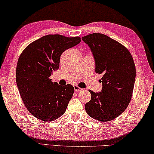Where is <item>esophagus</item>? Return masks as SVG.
Wrapping results in <instances>:
<instances>
[{"instance_id": "1", "label": "esophagus", "mask_w": 154, "mask_h": 154, "mask_svg": "<svg viewBox=\"0 0 154 154\" xmlns=\"http://www.w3.org/2000/svg\"><path fill=\"white\" fill-rule=\"evenodd\" d=\"M74 90H75V91H82V88H80V87H79V86H77V85H74Z\"/></svg>"}]
</instances>
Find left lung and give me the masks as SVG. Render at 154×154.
I'll return each instance as SVG.
<instances>
[{"mask_svg": "<svg viewBox=\"0 0 154 154\" xmlns=\"http://www.w3.org/2000/svg\"><path fill=\"white\" fill-rule=\"evenodd\" d=\"M90 47L96 62V73L103 74V89L89 90L91 100L85 104L89 116L100 122L117 118L131 101L136 79V67L129 51L105 34L94 33L82 38Z\"/></svg>", "mask_w": 154, "mask_h": 154, "instance_id": "left-lung-1", "label": "left lung"}]
</instances>
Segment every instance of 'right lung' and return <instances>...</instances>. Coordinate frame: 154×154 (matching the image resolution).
<instances>
[{
  "mask_svg": "<svg viewBox=\"0 0 154 154\" xmlns=\"http://www.w3.org/2000/svg\"><path fill=\"white\" fill-rule=\"evenodd\" d=\"M80 41L79 36L47 35L30 43L20 55L16 84L26 108L38 119L52 121L65 112L74 87L59 85L49 77L59 68L61 54Z\"/></svg>",
  "mask_w": 154,
  "mask_h": 154,
  "instance_id": "obj_1",
  "label": "right lung"
}]
</instances>
